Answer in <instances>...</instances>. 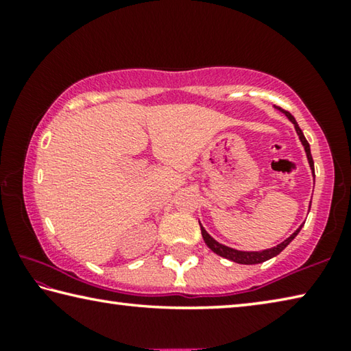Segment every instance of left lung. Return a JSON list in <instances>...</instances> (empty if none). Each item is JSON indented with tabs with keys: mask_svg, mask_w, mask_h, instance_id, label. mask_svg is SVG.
Here are the masks:
<instances>
[{
	"mask_svg": "<svg viewBox=\"0 0 351 351\" xmlns=\"http://www.w3.org/2000/svg\"><path fill=\"white\" fill-rule=\"evenodd\" d=\"M278 110H282V108H278ZM282 111L285 112V114H287V117L289 119V121L294 123V128H295L297 134H299V139H300V142H302V145L305 147L308 162H310V167H311L313 173H314V161H313V156H311L310 144H308V141L305 139V136H304V133H302L300 127L297 125V122H295V119L293 117V114H291V112H288V111H285V110H282ZM199 226H201V224H199ZM302 226H304V224H302ZM302 226H300L299 229L295 230V232H294L293 235L289 237V239H287L285 241H282L280 245H277L276 247H271V249H265V251H260V252H245V251H237V249H232V247L224 246V245H221V243H218V241L213 240L212 237L206 232V229L203 228V226H201V234H203V239H204V241H206V245L209 246L213 252L218 254L219 257H224V258H228V260H232V261H235V263H240V265H257V263H263V261L269 260V258L276 257V255L280 254V252L283 251V249L287 247V246L289 245V243L295 239V235L300 232Z\"/></svg>",
	"mask_w": 351,
	"mask_h": 351,
	"instance_id": "obj_1",
	"label": "left lung"
}]
</instances>
